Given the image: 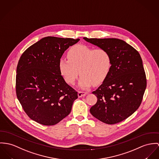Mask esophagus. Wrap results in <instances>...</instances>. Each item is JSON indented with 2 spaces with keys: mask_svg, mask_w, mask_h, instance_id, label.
I'll return each mask as SVG.
<instances>
[{
  "mask_svg": "<svg viewBox=\"0 0 159 159\" xmlns=\"http://www.w3.org/2000/svg\"><path fill=\"white\" fill-rule=\"evenodd\" d=\"M86 93L85 92H82V91H79L78 92V97L79 98H82V97H84L86 96Z\"/></svg>",
  "mask_w": 159,
  "mask_h": 159,
  "instance_id": "esophagus-1",
  "label": "esophagus"
}]
</instances>
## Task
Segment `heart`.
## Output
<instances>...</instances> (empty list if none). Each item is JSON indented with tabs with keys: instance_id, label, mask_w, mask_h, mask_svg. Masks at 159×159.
<instances>
[{
	"instance_id": "1",
	"label": "heart",
	"mask_w": 159,
	"mask_h": 159,
	"mask_svg": "<svg viewBox=\"0 0 159 159\" xmlns=\"http://www.w3.org/2000/svg\"><path fill=\"white\" fill-rule=\"evenodd\" d=\"M67 58L61 57L59 61L61 77L66 83L72 85L79 73L77 85L83 89L89 88L94 84H100L110 73L112 60L107 49L76 45L68 50Z\"/></svg>"
}]
</instances>
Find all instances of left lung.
I'll return each instance as SVG.
<instances>
[{
  "label": "left lung",
  "instance_id": "left-lung-1",
  "mask_svg": "<svg viewBox=\"0 0 159 159\" xmlns=\"http://www.w3.org/2000/svg\"><path fill=\"white\" fill-rule=\"evenodd\" d=\"M86 42L111 54L110 73L93 92L97 103L91 114L107 124L120 122L140 107L147 87L146 75L139 52L122 40L116 38L88 39Z\"/></svg>",
  "mask_w": 159,
  "mask_h": 159
}]
</instances>
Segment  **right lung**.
<instances>
[{"label": "right lung", "mask_w": 159, "mask_h": 159, "mask_svg": "<svg viewBox=\"0 0 159 159\" xmlns=\"http://www.w3.org/2000/svg\"><path fill=\"white\" fill-rule=\"evenodd\" d=\"M79 40L46 37L22 54L16 70V94L34 121L54 125L70 113L77 92L61 77L58 63L64 52Z\"/></svg>", "instance_id": "obj_1"}]
</instances>
